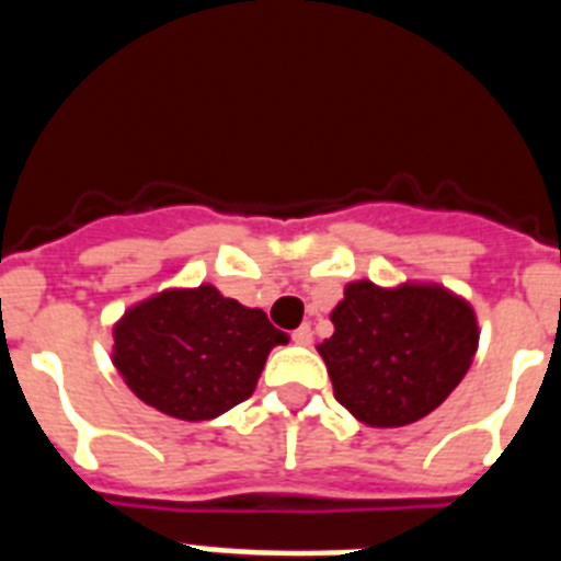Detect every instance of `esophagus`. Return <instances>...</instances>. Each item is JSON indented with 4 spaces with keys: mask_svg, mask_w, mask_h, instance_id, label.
<instances>
[{
    "mask_svg": "<svg viewBox=\"0 0 561 561\" xmlns=\"http://www.w3.org/2000/svg\"><path fill=\"white\" fill-rule=\"evenodd\" d=\"M291 340H295V345H311V329H309V325H300V329L291 334Z\"/></svg>",
    "mask_w": 561,
    "mask_h": 561,
    "instance_id": "esophagus-1",
    "label": "esophagus"
}]
</instances>
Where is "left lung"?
<instances>
[{
	"mask_svg": "<svg viewBox=\"0 0 561 561\" xmlns=\"http://www.w3.org/2000/svg\"><path fill=\"white\" fill-rule=\"evenodd\" d=\"M331 323L317 351L336 401L376 430L408 427L444 404L480 342L472 304L427 280H351Z\"/></svg>",
	"mask_w": 561,
	"mask_h": 561,
	"instance_id": "8db88e82",
	"label": "left lung"
}]
</instances>
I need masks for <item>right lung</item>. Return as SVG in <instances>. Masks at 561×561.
Listing matches in <instances>:
<instances>
[{"label":"right lung","instance_id":"add662e5","mask_svg":"<svg viewBox=\"0 0 561 561\" xmlns=\"http://www.w3.org/2000/svg\"><path fill=\"white\" fill-rule=\"evenodd\" d=\"M112 362L134 396L180 421H210L250 399L266 356L289 336L213 284L171 286L128 306Z\"/></svg>","mask_w":561,"mask_h":561}]
</instances>
